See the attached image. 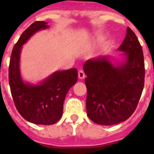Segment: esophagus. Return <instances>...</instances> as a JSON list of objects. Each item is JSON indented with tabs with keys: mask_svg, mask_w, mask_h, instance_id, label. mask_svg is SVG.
<instances>
[{
	"mask_svg": "<svg viewBox=\"0 0 154 154\" xmlns=\"http://www.w3.org/2000/svg\"><path fill=\"white\" fill-rule=\"evenodd\" d=\"M85 72H84L82 70H80L79 71V78L81 79H83L84 78H85Z\"/></svg>",
	"mask_w": 154,
	"mask_h": 154,
	"instance_id": "1",
	"label": "esophagus"
}]
</instances>
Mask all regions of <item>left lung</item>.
<instances>
[{
  "label": "left lung",
  "instance_id": "8db88e82",
  "mask_svg": "<svg viewBox=\"0 0 154 154\" xmlns=\"http://www.w3.org/2000/svg\"><path fill=\"white\" fill-rule=\"evenodd\" d=\"M117 50L123 52V60L113 62L108 55H100L87 60L83 65L87 75V115L99 125L117 124L129 119L143 89V54L130 28Z\"/></svg>",
  "mask_w": 154,
  "mask_h": 154
}]
</instances>
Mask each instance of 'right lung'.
Returning <instances> with one entry per match:
<instances>
[{
    "label": "right lung",
    "instance_id": "add662e5",
    "mask_svg": "<svg viewBox=\"0 0 154 154\" xmlns=\"http://www.w3.org/2000/svg\"><path fill=\"white\" fill-rule=\"evenodd\" d=\"M48 28L45 21L31 24L14 46L9 65V85L16 109L24 119L38 125H52L61 119L66 94L78 79L75 68L56 71L36 84L23 79L20 69L23 45L35 33Z\"/></svg>",
    "mask_w": 154,
    "mask_h": 154
}]
</instances>
